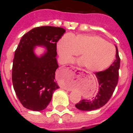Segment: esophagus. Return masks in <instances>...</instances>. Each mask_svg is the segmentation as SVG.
<instances>
[{
  "mask_svg": "<svg viewBox=\"0 0 133 133\" xmlns=\"http://www.w3.org/2000/svg\"><path fill=\"white\" fill-rule=\"evenodd\" d=\"M72 68H73V69H77V68L75 67V66H72Z\"/></svg>",
  "mask_w": 133,
  "mask_h": 133,
  "instance_id": "obj_1",
  "label": "esophagus"
}]
</instances>
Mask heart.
Returning <instances> with one entry per match:
<instances>
[{"instance_id":"1","label":"heart","mask_w":133,"mask_h":133,"mask_svg":"<svg viewBox=\"0 0 133 133\" xmlns=\"http://www.w3.org/2000/svg\"><path fill=\"white\" fill-rule=\"evenodd\" d=\"M57 50L64 62H69L80 53L83 66L91 72L106 69L116 55L115 46L97 35H65L58 41Z\"/></svg>"}]
</instances>
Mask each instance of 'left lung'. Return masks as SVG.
<instances>
[{
	"instance_id": "8db88e82",
	"label": "left lung",
	"mask_w": 133,
	"mask_h": 133,
	"mask_svg": "<svg viewBox=\"0 0 133 133\" xmlns=\"http://www.w3.org/2000/svg\"><path fill=\"white\" fill-rule=\"evenodd\" d=\"M120 59L118 49L116 46V59L111 65L103 71L95 72L98 82V91L92 99H83L75 107L81 110H93L103 107L110 100L118 81Z\"/></svg>"
}]
</instances>
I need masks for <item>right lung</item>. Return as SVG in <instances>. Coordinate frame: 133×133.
Returning <instances> with one entry per match:
<instances>
[{
    "label": "right lung",
    "instance_id": "add662e5",
    "mask_svg": "<svg viewBox=\"0 0 133 133\" xmlns=\"http://www.w3.org/2000/svg\"><path fill=\"white\" fill-rule=\"evenodd\" d=\"M64 32L61 27L42 26L21 38L15 52L12 81L16 96L26 109L34 111L46 109L53 92L59 88L55 80L58 67L56 43ZM35 45H44L48 52L37 57L33 52Z\"/></svg>",
    "mask_w": 133,
    "mask_h": 133
}]
</instances>
